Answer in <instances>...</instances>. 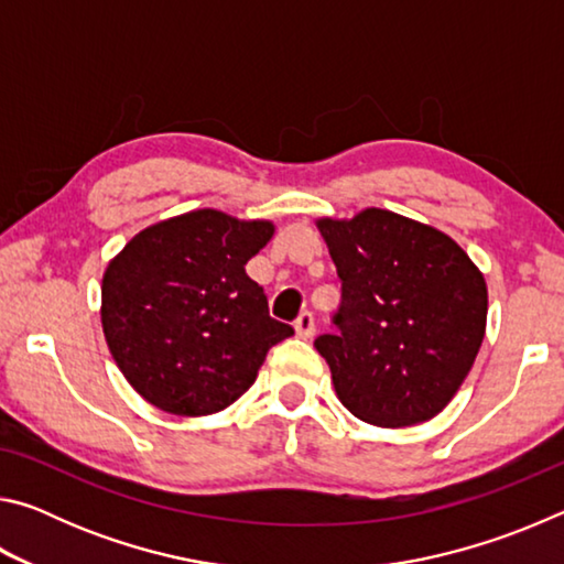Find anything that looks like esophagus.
<instances>
[{
  "label": "esophagus",
  "mask_w": 564,
  "mask_h": 564,
  "mask_svg": "<svg viewBox=\"0 0 564 564\" xmlns=\"http://www.w3.org/2000/svg\"><path fill=\"white\" fill-rule=\"evenodd\" d=\"M295 333H299L301 338H311L313 333H316V318H313L311 311H303L299 318H295Z\"/></svg>",
  "instance_id": "34e87169"
}]
</instances>
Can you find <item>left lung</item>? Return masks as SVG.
<instances>
[{"label": "left lung", "instance_id": "8db88e82", "mask_svg": "<svg viewBox=\"0 0 564 564\" xmlns=\"http://www.w3.org/2000/svg\"><path fill=\"white\" fill-rule=\"evenodd\" d=\"M340 279L333 333L316 338L340 403L366 423L431 420L470 373L488 285L451 236L383 208L321 218Z\"/></svg>", "mask_w": 564, "mask_h": 564}]
</instances>
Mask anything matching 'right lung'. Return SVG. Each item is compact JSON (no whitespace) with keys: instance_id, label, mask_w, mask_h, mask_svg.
<instances>
[{"instance_id":"1","label":"right lung","mask_w":564,"mask_h":564,"mask_svg":"<svg viewBox=\"0 0 564 564\" xmlns=\"http://www.w3.org/2000/svg\"><path fill=\"white\" fill-rule=\"evenodd\" d=\"M273 224L214 208L149 226L101 281V326L123 378L166 413H218L253 386L265 352L293 336L243 265Z\"/></svg>"}]
</instances>
